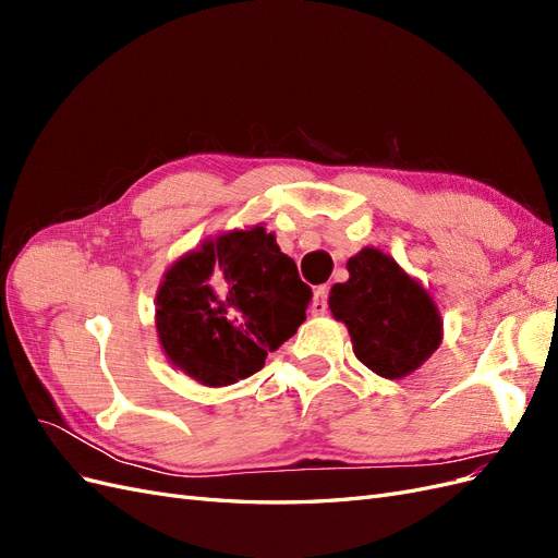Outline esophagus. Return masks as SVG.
<instances>
[{
  "mask_svg": "<svg viewBox=\"0 0 558 558\" xmlns=\"http://www.w3.org/2000/svg\"><path fill=\"white\" fill-rule=\"evenodd\" d=\"M328 312V286H318L312 300V314L324 316Z\"/></svg>",
  "mask_w": 558,
  "mask_h": 558,
  "instance_id": "esophagus-1",
  "label": "esophagus"
}]
</instances>
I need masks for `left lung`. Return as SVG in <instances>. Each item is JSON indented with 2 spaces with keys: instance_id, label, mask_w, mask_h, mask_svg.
Masks as SVG:
<instances>
[{
  "instance_id": "8db88e82",
  "label": "left lung",
  "mask_w": 558,
  "mask_h": 558,
  "mask_svg": "<svg viewBox=\"0 0 558 558\" xmlns=\"http://www.w3.org/2000/svg\"><path fill=\"white\" fill-rule=\"evenodd\" d=\"M349 279L330 289L328 307L347 326L356 359L384 379L414 373L442 342V318L416 279L379 248L347 263Z\"/></svg>"
}]
</instances>
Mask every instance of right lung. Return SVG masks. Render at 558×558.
I'll use <instances>...</instances> for the list:
<instances>
[{"label": "right lung", "instance_id": "right-lung-1", "mask_svg": "<svg viewBox=\"0 0 558 558\" xmlns=\"http://www.w3.org/2000/svg\"><path fill=\"white\" fill-rule=\"evenodd\" d=\"M312 289L272 232L256 226L205 240L170 269L156 295L160 344L205 386L251 377L305 320Z\"/></svg>", "mask_w": 558, "mask_h": 558}]
</instances>
